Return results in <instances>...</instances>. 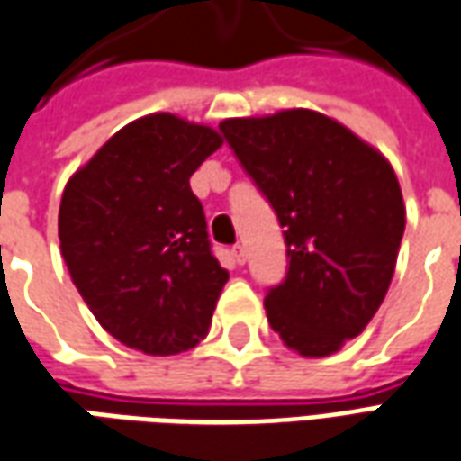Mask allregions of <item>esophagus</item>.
<instances>
[{
    "instance_id": "34e87169",
    "label": "esophagus",
    "mask_w": 461,
    "mask_h": 461,
    "mask_svg": "<svg viewBox=\"0 0 461 461\" xmlns=\"http://www.w3.org/2000/svg\"><path fill=\"white\" fill-rule=\"evenodd\" d=\"M233 258H236L238 266H243V263H246V248L240 246V243H238V246H233Z\"/></svg>"
}]
</instances>
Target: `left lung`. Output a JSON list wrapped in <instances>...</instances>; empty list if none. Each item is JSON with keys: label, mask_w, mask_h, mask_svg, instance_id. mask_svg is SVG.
<instances>
[{"label": "left lung", "mask_w": 461, "mask_h": 461, "mask_svg": "<svg viewBox=\"0 0 461 461\" xmlns=\"http://www.w3.org/2000/svg\"><path fill=\"white\" fill-rule=\"evenodd\" d=\"M218 129L288 248L285 277L266 293L270 328L305 357L332 355L367 328L393 280L404 233L393 166L318 111L228 119Z\"/></svg>", "instance_id": "8db88e82"}]
</instances>
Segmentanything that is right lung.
<instances>
[{"instance_id": "right-lung-1", "label": "right lung", "mask_w": 461, "mask_h": 461, "mask_svg": "<svg viewBox=\"0 0 461 461\" xmlns=\"http://www.w3.org/2000/svg\"><path fill=\"white\" fill-rule=\"evenodd\" d=\"M221 136L153 113L101 146L61 195L59 240L101 328L146 355L203 340L228 273L218 266L191 176Z\"/></svg>"}]
</instances>
